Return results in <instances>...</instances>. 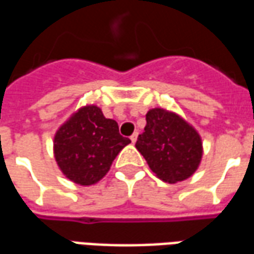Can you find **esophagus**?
Returning a JSON list of instances; mask_svg holds the SVG:
<instances>
[{
  "instance_id": "obj_1",
  "label": "esophagus",
  "mask_w": 254,
  "mask_h": 254,
  "mask_svg": "<svg viewBox=\"0 0 254 254\" xmlns=\"http://www.w3.org/2000/svg\"><path fill=\"white\" fill-rule=\"evenodd\" d=\"M136 140H137V132H134L132 136H130V141H132V143H136Z\"/></svg>"
}]
</instances>
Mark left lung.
I'll list each match as a JSON object with an SVG mask.
<instances>
[{"label": "left lung", "instance_id": "8db88e82", "mask_svg": "<svg viewBox=\"0 0 254 254\" xmlns=\"http://www.w3.org/2000/svg\"><path fill=\"white\" fill-rule=\"evenodd\" d=\"M147 125L138 134L136 148L149 169L170 184L184 181L196 171L201 160V138L193 127L174 113L152 109Z\"/></svg>", "mask_w": 254, "mask_h": 254}]
</instances>
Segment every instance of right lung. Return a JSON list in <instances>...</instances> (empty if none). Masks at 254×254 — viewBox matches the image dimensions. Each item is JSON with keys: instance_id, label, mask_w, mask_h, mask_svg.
I'll return each mask as SVG.
<instances>
[{"instance_id": "add662e5", "label": "right lung", "mask_w": 254, "mask_h": 254, "mask_svg": "<svg viewBox=\"0 0 254 254\" xmlns=\"http://www.w3.org/2000/svg\"><path fill=\"white\" fill-rule=\"evenodd\" d=\"M129 143L114 120L105 118L99 107L87 106L58 129L54 155L70 181L92 185L106 176L118 152Z\"/></svg>"}]
</instances>
